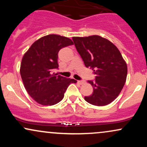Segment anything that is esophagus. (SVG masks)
<instances>
[{
    "mask_svg": "<svg viewBox=\"0 0 147 147\" xmlns=\"http://www.w3.org/2000/svg\"><path fill=\"white\" fill-rule=\"evenodd\" d=\"M77 83H78L79 84H81V85H82V84H84V83H85V81H84V80L78 81V82H77Z\"/></svg>",
    "mask_w": 147,
    "mask_h": 147,
    "instance_id": "34e87169",
    "label": "esophagus"
}]
</instances>
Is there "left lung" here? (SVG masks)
Listing matches in <instances>:
<instances>
[{"mask_svg": "<svg viewBox=\"0 0 147 147\" xmlns=\"http://www.w3.org/2000/svg\"><path fill=\"white\" fill-rule=\"evenodd\" d=\"M72 40L86 67L92 69L96 75L95 81H88L93 92L84 97L85 100L98 106L113 102L122 91L127 76V65L119 50L98 35L72 37Z\"/></svg>", "mask_w": 147, "mask_h": 147, "instance_id": "1", "label": "left lung"}]
</instances>
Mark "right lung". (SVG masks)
<instances>
[{
	"mask_svg": "<svg viewBox=\"0 0 147 147\" xmlns=\"http://www.w3.org/2000/svg\"><path fill=\"white\" fill-rule=\"evenodd\" d=\"M73 45L71 39L49 34L36 41L23 55L20 73L27 92L38 104L52 106L62 100L67 88L75 84L73 79L52 73L58 68L59 51Z\"/></svg>",
	"mask_w": 147,
	"mask_h": 147,
	"instance_id": "1",
	"label": "right lung"
}]
</instances>
